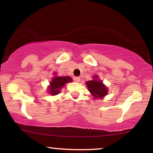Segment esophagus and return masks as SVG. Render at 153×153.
Instances as JSON below:
<instances>
[{
  "label": "esophagus",
  "instance_id": "obj_1",
  "mask_svg": "<svg viewBox=\"0 0 153 153\" xmlns=\"http://www.w3.org/2000/svg\"><path fill=\"white\" fill-rule=\"evenodd\" d=\"M74 80L75 82H80V78H79V77H75L74 78Z\"/></svg>",
  "mask_w": 153,
  "mask_h": 153
}]
</instances>
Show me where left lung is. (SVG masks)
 I'll use <instances>...</instances> for the list:
<instances>
[{
	"mask_svg": "<svg viewBox=\"0 0 153 153\" xmlns=\"http://www.w3.org/2000/svg\"><path fill=\"white\" fill-rule=\"evenodd\" d=\"M88 89L95 99H102L108 94V89L103 85L102 80H99L97 75L94 76V80L85 82Z\"/></svg>",
	"mask_w": 153,
	"mask_h": 153,
	"instance_id": "left-lung-1",
	"label": "left lung"
}]
</instances>
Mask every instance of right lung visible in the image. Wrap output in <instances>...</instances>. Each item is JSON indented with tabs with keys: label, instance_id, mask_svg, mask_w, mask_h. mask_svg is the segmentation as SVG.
<instances>
[{
	"label": "right lung",
	"instance_id": "obj_1",
	"mask_svg": "<svg viewBox=\"0 0 153 153\" xmlns=\"http://www.w3.org/2000/svg\"><path fill=\"white\" fill-rule=\"evenodd\" d=\"M54 75H56V73H54ZM72 82V78L69 76H54L52 78V81L50 83V86H49V94L52 95V96H55L59 94L61 88L67 82Z\"/></svg>",
	"mask_w": 153,
	"mask_h": 153
}]
</instances>
